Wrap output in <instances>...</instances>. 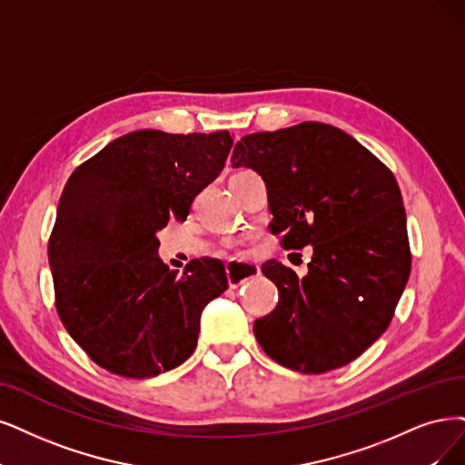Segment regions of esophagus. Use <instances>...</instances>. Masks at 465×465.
<instances>
[{
    "instance_id": "esophagus-1",
    "label": "esophagus",
    "mask_w": 465,
    "mask_h": 465,
    "mask_svg": "<svg viewBox=\"0 0 465 465\" xmlns=\"http://www.w3.org/2000/svg\"><path fill=\"white\" fill-rule=\"evenodd\" d=\"M261 273V268L251 262H230L226 266V276H228V283L232 289L242 287L243 283H247L249 280L256 278Z\"/></svg>"
}]
</instances>
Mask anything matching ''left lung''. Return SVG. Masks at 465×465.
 <instances>
[{"instance_id": "8db88e82", "label": "left lung", "mask_w": 465, "mask_h": 465, "mask_svg": "<svg viewBox=\"0 0 465 465\" xmlns=\"http://www.w3.org/2000/svg\"><path fill=\"white\" fill-rule=\"evenodd\" d=\"M232 163L268 189L270 230L283 249H314L308 273L268 261L276 311L252 331L278 364L323 373L352 362L383 335L406 287L411 256L392 172L352 135L323 123L249 134Z\"/></svg>"}]
</instances>
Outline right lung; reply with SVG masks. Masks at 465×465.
<instances>
[{
	"instance_id": "obj_1",
	"label": "right lung",
	"mask_w": 465,
	"mask_h": 465,
	"mask_svg": "<svg viewBox=\"0 0 465 465\" xmlns=\"http://www.w3.org/2000/svg\"><path fill=\"white\" fill-rule=\"evenodd\" d=\"M232 145L230 132L135 130L68 178L47 256L57 314L97 366L145 380L195 351L201 314L228 289L226 272L201 259L176 276L157 233L170 216L187 218Z\"/></svg>"
}]
</instances>
